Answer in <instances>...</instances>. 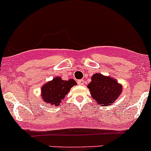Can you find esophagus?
Wrapping results in <instances>:
<instances>
[{"label":"esophagus","instance_id":"1","mask_svg":"<svg viewBox=\"0 0 151 151\" xmlns=\"http://www.w3.org/2000/svg\"><path fill=\"white\" fill-rule=\"evenodd\" d=\"M77 83H78L79 85H83L84 84V80H79L78 81H77Z\"/></svg>","mask_w":151,"mask_h":151}]
</instances>
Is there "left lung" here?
I'll return each mask as SVG.
<instances>
[{"label":"left lung","instance_id":"8db88e82","mask_svg":"<svg viewBox=\"0 0 151 151\" xmlns=\"http://www.w3.org/2000/svg\"><path fill=\"white\" fill-rule=\"evenodd\" d=\"M93 99L102 106H108L114 102L122 92V86L116 80L101 74H93L88 85Z\"/></svg>","mask_w":151,"mask_h":151}]
</instances>
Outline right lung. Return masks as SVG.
I'll list each match as a JSON object with an SVG mask.
<instances>
[{
    "mask_svg": "<svg viewBox=\"0 0 151 151\" xmlns=\"http://www.w3.org/2000/svg\"><path fill=\"white\" fill-rule=\"evenodd\" d=\"M75 85L77 83L73 79L63 80L60 77H55L42 87V99L45 102L59 106L71 88Z\"/></svg>",
    "mask_w": 151,
    "mask_h": 151,
    "instance_id": "add662e5",
    "label": "right lung"
}]
</instances>
